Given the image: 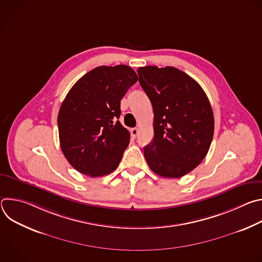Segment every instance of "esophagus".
<instances>
[{
    "instance_id": "obj_1",
    "label": "esophagus",
    "mask_w": 262,
    "mask_h": 262,
    "mask_svg": "<svg viewBox=\"0 0 262 262\" xmlns=\"http://www.w3.org/2000/svg\"><path fill=\"white\" fill-rule=\"evenodd\" d=\"M138 133H139V129L137 128V127H134V128H130V135L134 137V138H136L137 137V135H138Z\"/></svg>"
}]
</instances>
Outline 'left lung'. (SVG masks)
<instances>
[{
    "mask_svg": "<svg viewBox=\"0 0 262 262\" xmlns=\"http://www.w3.org/2000/svg\"><path fill=\"white\" fill-rule=\"evenodd\" d=\"M139 82L154 107V140L144 147L145 160L155 173L179 178L206 157L214 120L201 86L171 66L138 68Z\"/></svg>",
    "mask_w": 262,
    "mask_h": 262,
    "instance_id": "left-lung-1",
    "label": "left lung"
}]
</instances>
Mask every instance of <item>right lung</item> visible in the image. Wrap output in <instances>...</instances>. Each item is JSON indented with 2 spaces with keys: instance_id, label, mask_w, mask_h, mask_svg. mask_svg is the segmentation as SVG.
Wrapping results in <instances>:
<instances>
[{
  "instance_id": "obj_1",
  "label": "right lung",
  "mask_w": 262,
  "mask_h": 262,
  "mask_svg": "<svg viewBox=\"0 0 262 262\" xmlns=\"http://www.w3.org/2000/svg\"><path fill=\"white\" fill-rule=\"evenodd\" d=\"M137 81L129 66H99L67 93L58 114L60 146L80 173L99 177L117 169L130 139L118 121L120 100Z\"/></svg>"
}]
</instances>
